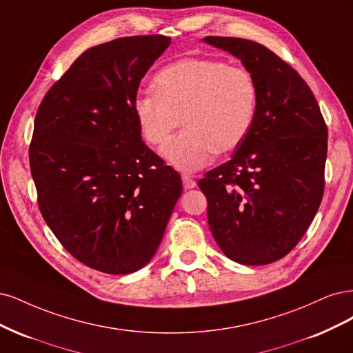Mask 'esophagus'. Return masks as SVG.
<instances>
[{"instance_id": "obj_1", "label": "esophagus", "mask_w": 353, "mask_h": 353, "mask_svg": "<svg viewBox=\"0 0 353 353\" xmlns=\"http://www.w3.org/2000/svg\"><path fill=\"white\" fill-rule=\"evenodd\" d=\"M181 180H183V188L188 190V189H193L196 186V181L193 180L190 176H188V174H183L181 176Z\"/></svg>"}]
</instances>
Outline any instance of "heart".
Wrapping results in <instances>:
<instances>
[{
  "instance_id": "obj_1",
  "label": "heart",
  "mask_w": 353,
  "mask_h": 353,
  "mask_svg": "<svg viewBox=\"0 0 353 353\" xmlns=\"http://www.w3.org/2000/svg\"><path fill=\"white\" fill-rule=\"evenodd\" d=\"M155 89L134 97L133 114L154 146L167 142L181 119L185 130L163 148L165 160L180 172H196L217 152L236 150L252 129L258 86L245 67L183 59L157 73Z\"/></svg>"
}]
</instances>
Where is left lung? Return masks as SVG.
Returning <instances> with one entry per match:
<instances>
[{
  "mask_svg": "<svg viewBox=\"0 0 353 353\" xmlns=\"http://www.w3.org/2000/svg\"><path fill=\"white\" fill-rule=\"evenodd\" d=\"M203 41L241 59L258 86L251 132L232 160L198 181L210 230L236 263L271 264L298 245L320 208L327 124L299 73L264 45L230 37Z\"/></svg>",
  "mask_w": 353,
  "mask_h": 353,
  "instance_id": "left-lung-1",
  "label": "left lung"
}]
</instances>
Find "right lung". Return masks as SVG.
I'll use <instances>...</instances> for the list:
<instances>
[{
    "mask_svg": "<svg viewBox=\"0 0 353 353\" xmlns=\"http://www.w3.org/2000/svg\"><path fill=\"white\" fill-rule=\"evenodd\" d=\"M170 45L126 37L86 50L37 111L30 173L45 223L82 264L129 274L150 263L181 195L133 114L142 77Z\"/></svg>",
    "mask_w": 353,
    "mask_h": 353,
    "instance_id": "obj_1",
    "label": "right lung"
}]
</instances>
